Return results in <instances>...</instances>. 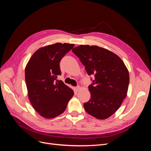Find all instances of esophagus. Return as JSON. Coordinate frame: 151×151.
<instances>
[{
	"instance_id": "34e87169",
	"label": "esophagus",
	"mask_w": 151,
	"mask_h": 151,
	"mask_svg": "<svg viewBox=\"0 0 151 151\" xmlns=\"http://www.w3.org/2000/svg\"><path fill=\"white\" fill-rule=\"evenodd\" d=\"M80 89H81L80 86H77V87H76V88H74V89H75V91H76V92H78V91L80 90Z\"/></svg>"
}]
</instances>
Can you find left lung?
<instances>
[{"label": "left lung", "instance_id": "left-lung-1", "mask_svg": "<svg viewBox=\"0 0 151 151\" xmlns=\"http://www.w3.org/2000/svg\"><path fill=\"white\" fill-rule=\"evenodd\" d=\"M89 76L94 75L89 86L91 99L84 103L90 115L106 119L115 113L127 94L129 73L117 55L98 46L80 45L72 49Z\"/></svg>", "mask_w": 151, "mask_h": 151}]
</instances>
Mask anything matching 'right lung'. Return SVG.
Returning <instances> with one entry per match:
<instances>
[{"instance_id":"1","label":"right lung","mask_w":151,"mask_h":151,"mask_svg":"<svg viewBox=\"0 0 151 151\" xmlns=\"http://www.w3.org/2000/svg\"><path fill=\"white\" fill-rule=\"evenodd\" d=\"M74 47V44L57 43L39 48L25 68V80L32 106L45 118H53L65 110L74 91L62 81L60 62Z\"/></svg>"}]
</instances>
